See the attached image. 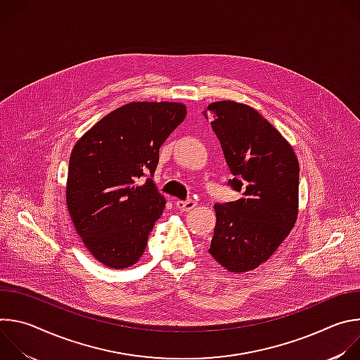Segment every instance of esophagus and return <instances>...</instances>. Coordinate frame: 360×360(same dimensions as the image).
<instances>
[{"mask_svg": "<svg viewBox=\"0 0 360 360\" xmlns=\"http://www.w3.org/2000/svg\"><path fill=\"white\" fill-rule=\"evenodd\" d=\"M176 207L179 211L182 212H191L192 210L196 208V202L192 199H186V200H176Z\"/></svg>", "mask_w": 360, "mask_h": 360, "instance_id": "1", "label": "esophagus"}]
</instances>
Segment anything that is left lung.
I'll return each instance as SVG.
<instances>
[{"label": "left lung", "instance_id": "obj_1", "mask_svg": "<svg viewBox=\"0 0 360 360\" xmlns=\"http://www.w3.org/2000/svg\"><path fill=\"white\" fill-rule=\"evenodd\" d=\"M211 118L238 200L217 203L210 253L229 272L266 262L297 218L299 164L289 142L258 111L233 101L212 102Z\"/></svg>", "mask_w": 360, "mask_h": 360}]
</instances>
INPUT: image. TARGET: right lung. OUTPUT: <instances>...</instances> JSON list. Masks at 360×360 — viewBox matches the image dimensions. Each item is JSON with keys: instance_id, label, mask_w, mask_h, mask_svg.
Here are the masks:
<instances>
[{"instance_id": "add662e5", "label": "right lung", "mask_w": 360, "mask_h": 360, "mask_svg": "<svg viewBox=\"0 0 360 360\" xmlns=\"http://www.w3.org/2000/svg\"><path fill=\"white\" fill-rule=\"evenodd\" d=\"M185 115L179 102H129L75 143L67 207L84 245L102 265L124 269L142 256L167 203L152 181L160 148Z\"/></svg>"}]
</instances>
